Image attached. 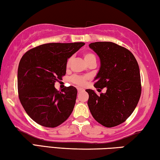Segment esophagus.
Segmentation results:
<instances>
[{"label":"esophagus","instance_id":"34e87169","mask_svg":"<svg viewBox=\"0 0 160 160\" xmlns=\"http://www.w3.org/2000/svg\"><path fill=\"white\" fill-rule=\"evenodd\" d=\"M83 90H84V89H82V88H78V92H82Z\"/></svg>","mask_w":160,"mask_h":160}]
</instances>
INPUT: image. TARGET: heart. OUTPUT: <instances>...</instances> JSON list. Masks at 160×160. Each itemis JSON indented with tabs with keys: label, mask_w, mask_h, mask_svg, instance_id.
I'll return each instance as SVG.
<instances>
[{
	"label": "heart",
	"mask_w": 160,
	"mask_h": 160,
	"mask_svg": "<svg viewBox=\"0 0 160 160\" xmlns=\"http://www.w3.org/2000/svg\"><path fill=\"white\" fill-rule=\"evenodd\" d=\"M83 57H84L85 61L88 63V65L92 62H96V57L93 54L90 53V52H85L83 54ZM72 60V58H69L67 61L66 66L68 68L70 66V64ZM88 79V76H81V75H73L70 78V81L74 84L78 85V86H84L86 83V81Z\"/></svg>",
	"instance_id": "b5f03b06"
}]
</instances>
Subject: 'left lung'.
Listing matches in <instances>:
<instances>
[{
  "instance_id": "1",
  "label": "left lung",
  "mask_w": 160,
  "mask_h": 160,
  "mask_svg": "<svg viewBox=\"0 0 160 160\" xmlns=\"http://www.w3.org/2000/svg\"><path fill=\"white\" fill-rule=\"evenodd\" d=\"M101 59V68L94 87L105 93L98 95L87 89L88 105L99 123L111 128L124 122L137 107L142 92L139 65L133 54L125 47L111 42L89 44Z\"/></svg>"
}]
</instances>
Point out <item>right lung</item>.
Returning a JSON list of instances; mask_svg holds the SVG:
<instances>
[{
	"label": "right lung",
	"instance_id": "1",
	"mask_svg": "<svg viewBox=\"0 0 160 160\" xmlns=\"http://www.w3.org/2000/svg\"><path fill=\"white\" fill-rule=\"evenodd\" d=\"M83 42L49 43L27 51L18 68V92L21 103L38 124L58 126L73 111L77 89L65 87L59 92L54 83L66 74L68 59L84 46Z\"/></svg>",
	"mask_w": 160,
	"mask_h": 160
}]
</instances>
